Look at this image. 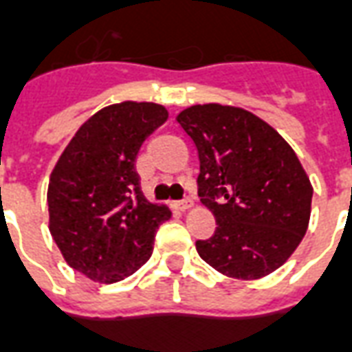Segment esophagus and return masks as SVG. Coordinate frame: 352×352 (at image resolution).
Here are the masks:
<instances>
[{
	"label": "esophagus",
	"instance_id": "obj_1",
	"mask_svg": "<svg viewBox=\"0 0 352 352\" xmlns=\"http://www.w3.org/2000/svg\"><path fill=\"white\" fill-rule=\"evenodd\" d=\"M174 208L178 211H187V210H191L192 208V200H189V198H186V200H179V202H176L174 204Z\"/></svg>",
	"mask_w": 352,
	"mask_h": 352
}]
</instances>
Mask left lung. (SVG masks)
I'll return each instance as SVG.
<instances>
[{"label":"left lung","mask_w":352,"mask_h":352,"mask_svg":"<svg viewBox=\"0 0 352 352\" xmlns=\"http://www.w3.org/2000/svg\"><path fill=\"white\" fill-rule=\"evenodd\" d=\"M176 120L197 146L198 197L217 221L215 236L197 241L198 256L230 278L276 271L310 224L314 187L297 154L241 107L191 105Z\"/></svg>","instance_id":"1"}]
</instances>
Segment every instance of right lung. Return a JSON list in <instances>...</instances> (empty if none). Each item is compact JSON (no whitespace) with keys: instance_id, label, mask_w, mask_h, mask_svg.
Wrapping results in <instances>:
<instances>
[{"instance_id":"obj_1","label":"right lung","mask_w":352,"mask_h":352,"mask_svg":"<svg viewBox=\"0 0 352 352\" xmlns=\"http://www.w3.org/2000/svg\"><path fill=\"white\" fill-rule=\"evenodd\" d=\"M168 111L152 102L107 105L87 120L55 163L47 186L50 234L68 265L100 284L141 269L155 230L170 219L141 191L137 154Z\"/></svg>"}]
</instances>
